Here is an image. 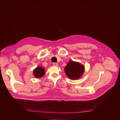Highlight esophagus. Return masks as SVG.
Here are the masks:
<instances>
[{"instance_id":"34e87169","label":"esophagus","mask_w":120,"mask_h":120,"mask_svg":"<svg viewBox=\"0 0 120 120\" xmlns=\"http://www.w3.org/2000/svg\"><path fill=\"white\" fill-rule=\"evenodd\" d=\"M52 65L54 66H58V63H52Z\"/></svg>"}]
</instances>
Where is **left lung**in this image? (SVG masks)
<instances>
[{
  "instance_id": "8db88e82",
  "label": "left lung",
  "mask_w": 120,
  "mask_h": 120,
  "mask_svg": "<svg viewBox=\"0 0 120 120\" xmlns=\"http://www.w3.org/2000/svg\"><path fill=\"white\" fill-rule=\"evenodd\" d=\"M85 70V67L80 63L73 61L69 62L65 68V71L69 78L72 79H79Z\"/></svg>"
}]
</instances>
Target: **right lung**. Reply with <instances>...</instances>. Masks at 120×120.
I'll use <instances>...</instances> for the list:
<instances>
[{
	"label": "right lung",
	"mask_w": 120,
	"mask_h": 120,
	"mask_svg": "<svg viewBox=\"0 0 120 120\" xmlns=\"http://www.w3.org/2000/svg\"><path fill=\"white\" fill-rule=\"evenodd\" d=\"M45 74V70L42 67H38L34 70V75L36 78L42 77Z\"/></svg>",
	"instance_id": "right-lung-1"
}]
</instances>
